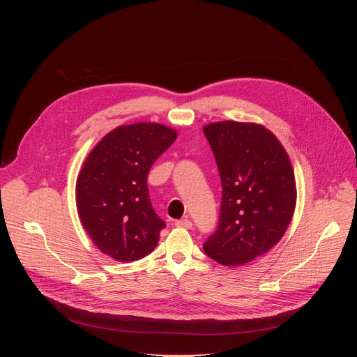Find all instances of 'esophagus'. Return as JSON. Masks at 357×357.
<instances>
[{"instance_id": "esophagus-1", "label": "esophagus", "mask_w": 357, "mask_h": 357, "mask_svg": "<svg viewBox=\"0 0 357 357\" xmlns=\"http://www.w3.org/2000/svg\"><path fill=\"white\" fill-rule=\"evenodd\" d=\"M176 227H182V229H192V221L188 218H182V220H176L175 221Z\"/></svg>"}]
</instances>
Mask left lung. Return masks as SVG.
Wrapping results in <instances>:
<instances>
[{
  "instance_id": "1",
  "label": "left lung",
  "mask_w": 357,
  "mask_h": 357,
  "mask_svg": "<svg viewBox=\"0 0 357 357\" xmlns=\"http://www.w3.org/2000/svg\"><path fill=\"white\" fill-rule=\"evenodd\" d=\"M222 186L215 231L204 252L224 266L245 265L265 255L285 234L296 188L289 158L259 124L221 121L205 126Z\"/></svg>"
}]
</instances>
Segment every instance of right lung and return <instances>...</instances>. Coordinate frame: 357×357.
Listing matches in <instances>:
<instances>
[{
  "instance_id": "1",
  "label": "right lung",
  "mask_w": 357,
  "mask_h": 357,
  "mask_svg": "<svg viewBox=\"0 0 357 357\" xmlns=\"http://www.w3.org/2000/svg\"><path fill=\"white\" fill-rule=\"evenodd\" d=\"M176 139L155 123L121 126L86 158L77 182V207L97 248L119 261H133L158 246L165 221L149 198L147 174Z\"/></svg>"
}]
</instances>
